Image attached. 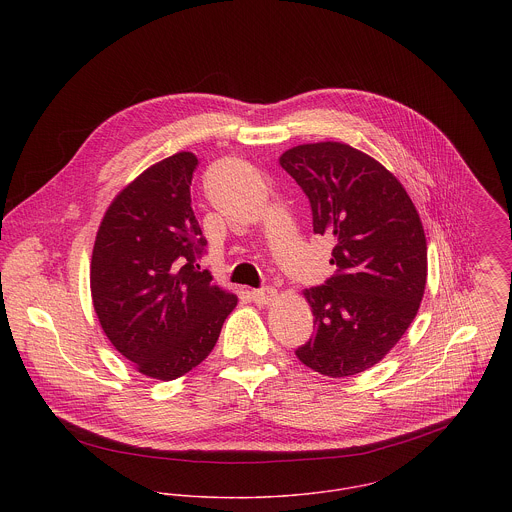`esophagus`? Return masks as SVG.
Masks as SVG:
<instances>
[{
	"label": "esophagus",
	"instance_id": "esophagus-1",
	"mask_svg": "<svg viewBox=\"0 0 512 512\" xmlns=\"http://www.w3.org/2000/svg\"><path fill=\"white\" fill-rule=\"evenodd\" d=\"M278 292L274 288H260V290H252L250 297L256 305H270L276 299Z\"/></svg>",
	"mask_w": 512,
	"mask_h": 512
}]
</instances>
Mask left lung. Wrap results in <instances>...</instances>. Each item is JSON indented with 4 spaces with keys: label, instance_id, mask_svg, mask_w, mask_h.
I'll list each match as a JSON object with an SVG mask.
<instances>
[{
    "label": "left lung",
    "instance_id": "left-lung-1",
    "mask_svg": "<svg viewBox=\"0 0 512 512\" xmlns=\"http://www.w3.org/2000/svg\"><path fill=\"white\" fill-rule=\"evenodd\" d=\"M280 165L309 199L313 232L333 236L335 274L303 295L315 335L297 359L341 378L376 365L414 321L428 278L420 215L402 183L341 142L288 149Z\"/></svg>",
    "mask_w": 512,
    "mask_h": 512
}]
</instances>
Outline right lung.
I'll list each match as a JSON object with an SVG mask.
<instances>
[{
  "mask_svg": "<svg viewBox=\"0 0 512 512\" xmlns=\"http://www.w3.org/2000/svg\"><path fill=\"white\" fill-rule=\"evenodd\" d=\"M197 165L181 151L136 177L108 207L92 250L98 321L116 351L157 380L203 363L238 301L197 264L207 246L191 205Z\"/></svg>",
  "mask_w": 512,
  "mask_h": 512,
  "instance_id": "right-lung-1",
  "label": "right lung"
}]
</instances>
